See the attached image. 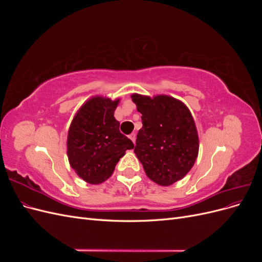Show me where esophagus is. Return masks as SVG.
I'll list each match as a JSON object with an SVG mask.
<instances>
[{"mask_svg":"<svg viewBox=\"0 0 262 262\" xmlns=\"http://www.w3.org/2000/svg\"><path fill=\"white\" fill-rule=\"evenodd\" d=\"M130 140L133 142V143H136V133H131L129 136Z\"/></svg>","mask_w":262,"mask_h":262,"instance_id":"esophagus-1","label":"esophagus"}]
</instances>
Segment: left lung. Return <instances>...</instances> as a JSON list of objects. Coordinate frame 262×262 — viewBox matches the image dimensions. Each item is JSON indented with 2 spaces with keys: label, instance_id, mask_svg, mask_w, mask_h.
I'll return each mask as SVG.
<instances>
[{
  "label": "left lung",
  "instance_id": "obj_1",
  "mask_svg": "<svg viewBox=\"0 0 262 262\" xmlns=\"http://www.w3.org/2000/svg\"><path fill=\"white\" fill-rule=\"evenodd\" d=\"M131 98L143 124L134 153L150 180L170 186L187 175L199 152L191 113L181 101L166 95L150 98L133 94Z\"/></svg>",
  "mask_w": 262,
  "mask_h": 262
}]
</instances>
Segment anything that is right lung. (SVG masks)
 <instances>
[{
	"instance_id": "right-lung-1",
	"label": "right lung",
	"mask_w": 262,
	"mask_h": 262,
	"mask_svg": "<svg viewBox=\"0 0 262 262\" xmlns=\"http://www.w3.org/2000/svg\"><path fill=\"white\" fill-rule=\"evenodd\" d=\"M119 99L93 97L78 110L68 134L71 167L92 185L113 175L119 160L134 144L119 130L114 113Z\"/></svg>"
}]
</instances>
